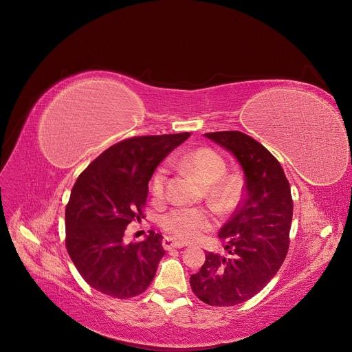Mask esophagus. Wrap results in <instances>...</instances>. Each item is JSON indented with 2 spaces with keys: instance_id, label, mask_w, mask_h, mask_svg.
<instances>
[{
  "instance_id": "obj_1",
  "label": "esophagus",
  "mask_w": 352,
  "mask_h": 352,
  "mask_svg": "<svg viewBox=\"0 0 352 352\" xmlns=\"http://www.w3.org/2000/svg\"><path fill=\"white\" fill-rule=\"evenodd\" d=\"M183 246H186V243H183V242H179V241H176L175 238H170V236H166V238L163 239V248H164L166 250H172V249H179V248H183Z\"/></svg>"
}]
</instances>
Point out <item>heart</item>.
Instances as JSON below:
<instances>
[{
    "label": "heart",
    "instance_id": "1",
    "mask_svg": "<svg viewBox=\"0 0 352 352\" xmlns=\"http://www.w3.org/2000/svg\"><path fill=\"white\" fill-rule=\"evenodd\" d=\"M177 164L192 172L204 183H210L208 197L222 212L235 208L242 193V179L236 173H226V160L210 147H197L176 159ZM169 180V167L159 166L150 179V190L156 199H163ZM162 228L180 241L193 242L212 228V216L199 208H176L160 219Z\"/></svg>",
    "mask_w": 352,
    "mask_h": 352
}]
</instances>
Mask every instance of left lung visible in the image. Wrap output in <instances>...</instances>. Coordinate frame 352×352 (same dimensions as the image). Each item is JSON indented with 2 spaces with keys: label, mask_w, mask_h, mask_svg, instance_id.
<instances>
[{
  "label": "left lung",
  "mask_w": 352,
  "mask_h": 352,
  "mask_svg": "<svg viewBox=\"0 0 352 352\" xmlns=\"http://www.w3.org/2000/svg\"><path fill=\"white\" fill-rule=\"evenodd\" d=\"M241 163L243 199L219 232L226 255L206 254L190 276L193 294L212 307H232L255 296L283 263L289 249L294 202L276 157L242 131L206 133Z\"/></svg>",
  "instance_id": "obj_1"
}]
</instances>
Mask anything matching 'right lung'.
<instances>
[{"label": "right lung", "mask_w": 352, "mask_h": 352, "mask_svg": "<svg viewBox=\"0 0 352 352\" xmlns=\"http://www.w3.org/2000/svg\"><path fill=\"white\" fill-rule=\"evenodd\" d=\"M190 133L135 136L113 144L77 177L65 206V248L78 274L104 295L144 292L164 255L163 236L127 243L126 226L144 217L148 180L159 163Z\"/></svg>", "instance_id": "obj_1"}]
</instances>
